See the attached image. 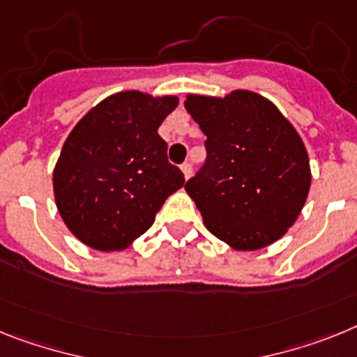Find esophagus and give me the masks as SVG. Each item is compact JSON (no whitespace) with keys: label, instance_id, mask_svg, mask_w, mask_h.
<instances>
[{"label":"esophagus","instance_id":"1","mask_svg":"<svg viewBox=\"0 0 357 357\" xmlns=\"http://www.w3.org/2000/svg\"><path fill=\"white\" fill-rule=\"evenodd\" d=\"M181 172H183V176H185V179H190V176H192V165H190V163H183Z\"/></svg>","mask_w":357,"mask_h":357}]
</instances>
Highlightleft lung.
Instances as JSON below:
<instances>
[{
  "mask_svg": "<svg viewBox=\"0 0 357 357\" xmlns=\"http://www.w3.org/2000/svg\"><path fill=\"white\" fill-rule=\"evenodd\" d=\"M185 109L206 136V163L185 190L206 230L237 252L287 234L311 188L307 149L277 105L250 89L188 93Z\"/></svg>",
  "mask_w": 357,
  "mask_h": 357,
  "instance_id": "8db88e82",
  "label": "left lung"
}]
</instances>
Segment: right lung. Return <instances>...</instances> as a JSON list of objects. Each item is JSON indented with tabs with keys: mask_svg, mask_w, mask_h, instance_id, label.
<instances>
[{
	"mask_svg": "<svg viewBox=\"0 0 357 357\" xmlns=\"http://www.w3.org/2000/svg\"><path fill=\"white\" fill-rule=\"evenodd\" d=\"M176 95L127 89L75 123L54 167V196L68 230L98 252H122L153 226L185 178L167 160L158 127Z\"/></svg>",
	"mask_w": 357,
	"mask_h": 357,
	"instance_id": "add662e5",
	"label": "right lung"
}]
</instances>
